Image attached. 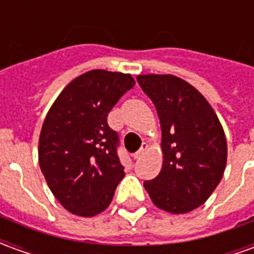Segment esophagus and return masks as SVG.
Listing matches in <instances>:
<instances>
[{"mask_svg": "<svg viewBox=\"0 0 254 254\" xmlns=\"http://www.w3.org/2000/svg\"><path fill=\"white\" fill-rule=\"evenodd\" d=\"M147 149H148V144L143 143V145L140 147V149H138L137 152H134V154H133V158H134V159H140V158L145 154V151H147Z\"/></svg>", "mask_w": 254, "mask_h": 254, "instance_id": "esophagus-1", "label": "esophagus"}]
</instances>
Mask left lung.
Masks as SVG:
<instances>
[{
    "mask_svg": "<svg viewBox=\"0 0 254 254\" xmlns=\"http://www.w3.org/2000/svg\"><path fill=\"white\" fill-rule=\"evenodd\" d=\"M137 81L156 107L162 127L163 165L144 182L155 205L187 213L207 201L223 177L227 141L208 100L173 74H138Z\"/></svg>",
    "mask_w": 254,
    "mask_h": 254,
    "instance_id": "1",
    "label": "left lung"
}]
</instances>
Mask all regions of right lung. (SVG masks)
Segmentation results:
<instances>
[{
  "label": "right lung",
  "instance_id": "add662e5",
  "mask_svg": "<svg viewBox=\"0 0 254 254\" xmlns=\"http://www.w3.org/2000/svg\"><path fill=\"white\" fill-rule=\"evenodd\" d=\"M129 73L89 70L72 80L50 107L39 136V166L54 197L70 213L92 218L110 205L125 173L118 134L107 116L134 87Z\"/></svg>",
  "mask_w": 254,
  "mask_h": 254
}]
</instances>
